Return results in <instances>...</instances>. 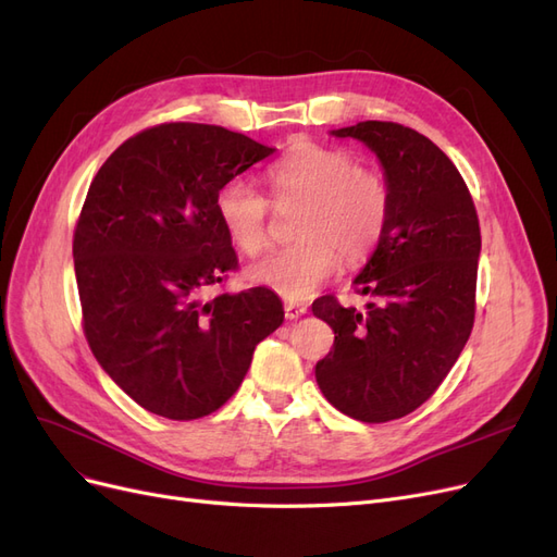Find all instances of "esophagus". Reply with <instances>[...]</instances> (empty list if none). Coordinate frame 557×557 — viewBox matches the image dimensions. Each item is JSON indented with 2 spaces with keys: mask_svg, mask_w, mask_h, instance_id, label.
Instances as JSON below:
<instances>
[{
  "mask_svg": "<svg viewBox=\"0 0 557 557\" xmlns=\"http://www.w3.org/2000/svg\"><path fill=\"white\" fill-rule=\"evenodd\" d=\"M283 311H285V318H288V320H295V318H299V315H305V313H307V307H305V305H297V301H285Z\"/></svg>",
  "mask_w": 557,
  "mask_h": 557,
  "instance_id": "obj_1",
  "label": "esophagus"
}]
</instances>
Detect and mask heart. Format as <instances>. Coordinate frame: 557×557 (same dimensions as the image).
Listing matches in <instances>:
<instances>
[{
    "label": "heart",
    "mask_w": 557,
    "mask_h": 557,
    "mask_svg": "<svg viewBox=\"0 0 557 557\" xmlns=\"http://www.w3.org/2000/svg\"><path fill=\"white\" fill-rule=\"evenodd\" d=\"M274 201H301L295 244L250 269L252 281L285 299H307L342 264L367 260L391 223L393 190L374 166L358 164L344 148L305 141L267 172ZM215 213L230 242L258 258L269 242V201L244 178L215 193Z\"/></svg>",
    "instance_id": "b5f03b06"
}]
</instances>
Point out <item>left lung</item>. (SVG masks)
Returning a JSON list of instances; mask_svg holds the SVG:
<instances>
[{
  "instance_id": "1",
  "label": "left lung",
  "mask_w": 557,
  "mask_h": 557,
  "mask_svg": "<svg viewBox=\"0 0 557 557\" xmlns=\"http://www.w3.org/2000/svg\"><path fill=\"white\" fill-rule=\"evenodd\" d=\"M374 150L393 190L391 223L358 274L367 311L325 295L313 315L334 330L315 381L334 409L387 423L416 411L448 376L474 327L481 227L474 199L444 150L399 123L332 132Z\"/></svg>"
}]
</instances>
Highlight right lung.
Masks as SVG:
<instances>
[{
    "label": "right lung",
    "instance_id": "obj_1",
    "mask_svg": "<svg viewBox=\"0 0 557 557\" xmlns=\"http://www.w3.org/2000/svg\"><path fill=\"white\" fill-rule=\"evenodd\" d=\"M274 150L218 125L162 123L117 146L90 183L74 230L83 332L150 413L195 420L221 409L283 323L267 288L201 301L239 267L215 193Z\"/></svg>",
    "mask_w": 557,
    "mask_h": 557
}]
</instances>
